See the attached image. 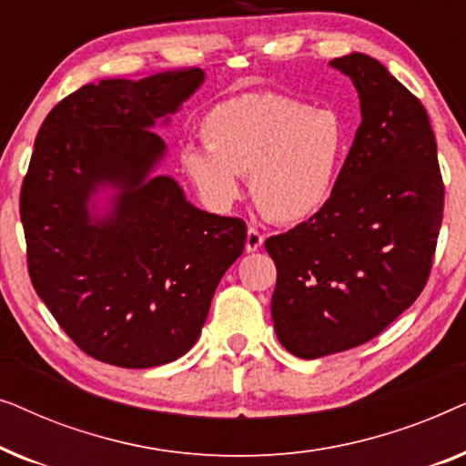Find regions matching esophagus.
Masks as SVG:
<instances>
[{
    "instance_id": "34e87169",
    "label": "esophagus",
    "mask_w": 466,
    "mask_h": 466,
    "mask_svg": "<svg viewBox=\"0 0 466 466\" xmlns=\"http://www.w3.org/2000/svg\"><path fill=\"white\" fill-rule=\"evenodd\" d=\"M263 241H265V238L260 235V231H257V228L250 227V228H248V235H246V252H258L260 248H263Z\"/></svg>"
}]
</instances>
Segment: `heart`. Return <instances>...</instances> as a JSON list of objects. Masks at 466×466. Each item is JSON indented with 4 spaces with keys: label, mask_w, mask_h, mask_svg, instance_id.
I'll return each mask as SVG.
<instances>
[{
    "label": "heart",
    "mask_w": 466,
    "mask_h": 466,
    "mask_svg": "<svg viewBox=\"0 0 466 466\" xmlns=\"http://www.w3.org/2000/svg\"><path fill=\"white\" fill-rule=\"evenodd\" d=\"M201 137L206 146L187 144L180 152L201 199L228 209L241 195L239 176H248L254 206L282 225L308 220L329 201L346 152L339 114L271 91L216 104Z\"/></svg>",
    "instance_id": "b5f03b06"
}]
</instances>
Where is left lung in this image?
I'll use <instances>...</instances> for the list:
<instances>
[{"label":"left lung","instance_id":"1","mask_svg":"<svg viewBox=\"0 0 466 466\" xmlns=\"http://www.w3.org/2000/svg\"><path fill=\"white\" fill-rule=\"evenodd\" d=\"M359 91L360 127L329 201L265 241L278 269L271 318L311 360L378 337L422 292L443 220L429 114L373 56L330 61Z\"/></svg>","mask_w":466,"mask_h":466}]
</instances>
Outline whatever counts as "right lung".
<instances>
[{
    "label": "right lung",
    "mask_w": 466,
    "mask_h": 466,
    "mask_svg": "<svg viewBox=\"0 0 466 466\" xmlns=\"http://www.w3.org/2000/svg\"><path fill=\"white\" fill-rule=\"evenodd\" d=\"M199 67L99 80L59 101L37 131L21 188L37 297L93 359L148 369L187 354L220 278L246 246V222L187 201L155 176L167 146L157 123L203 85ZM115 190L106 213L94 197Z\"/></svg>",
    "instance_id": "add662e5"
}]
</instances>
